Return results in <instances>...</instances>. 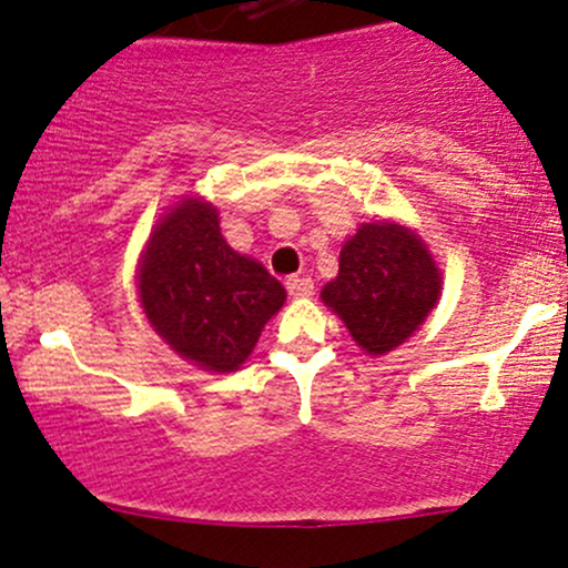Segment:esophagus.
Wrapping results in <instances>:
<instances>
[{"instance_id": "34e87169", "label": "esophagus", "mask_w": 568, "mask_h": 568, "mask_svg": "<svg viewBox=\"0 0 568 568\" xmlns=\"http://www.w3.org/2000/svg\"><path fill=\"white\" fill-rule=\"evenodd\" d=\"M286 292L292 297H311L314 295V282L305 276H290L286 278Z\"/></svg>"}]
</instances>
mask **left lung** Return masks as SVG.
<instances>
[{"label":"left lung","mask_w":568,"mask_h":568,"mask_svg":"<svg viewBox=\"0 0 568 568\" xmlns=\"http://www.w3.org/2000/svg\"><path fill=\"white\" fill-rule=\"evenodd\" d=\"M439 271L410 227L365 222L341 250L337 276L322 290L362 352H394L439 301Z\"/></svg>","instance_id":"left-lung-1"}]
</instances>
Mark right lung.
<instances>
[{
    "label": "right lung",
    "instance_id": "1",
    "mask_svg": "<svg viewBox=\"0 0 568 568\" xmlns=\"http://www.w3.org/2000/svg\"><path fill=\"white\" fill-rule=\"evenodd\" d=\"M136 290L152 329L182 359L214 373L244 365L286 301L282 282L227 246L220 214L203 199L161 216L139 260Z\"/></svg>",
    "mask_w": 568,
    "mask_h": 568
}]
</instances>
